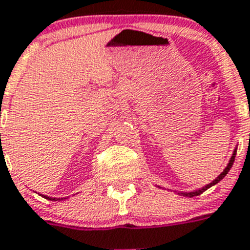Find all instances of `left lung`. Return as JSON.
<instances>
[{
  "label": "left lung",
  "mask_w": 250,
  "mask_h": 250,
  "mask_svg": "<svg viewBox=\"0 0 250 250\" xmlns=\"http://www.w3.org/2000/svg\"><path fill=\"white\" fill-rule=\"evenodd\" d=\"M235 154H237V147H235V148H234V150H233V154H231L230 159H229L228 164H227V167L224 168V169H223V172L220 173V174L218 175L217 178H215L214 181L210 182V183L206 184V186L202 187V188H198V189L190 190V192H181V190H179V192H178V190H174V192L177 193V194H178V195H182V197H189V198L195 197V195L202 194V193H203L204 190H207V189H208V188H210V187H213V186H215V184H217V183H219V182L222 181V179H223L227 174H228V172H229V170H230L231 166H233V163H234ZM157 187H159V188H162L161 186H157Z\"/></svg>",
  "instance_id": "8db88e82"
}]
</instances>
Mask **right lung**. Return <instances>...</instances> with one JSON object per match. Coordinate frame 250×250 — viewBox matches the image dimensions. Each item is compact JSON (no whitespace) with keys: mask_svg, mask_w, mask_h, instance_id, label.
Segmentation results:
<instances>
[{"mask_svg":"<svg viewBox=\"0 0 250 250\" xmlns=\"http://www.w3.org/2000/svg\"><path fill=\"white\" fill-rule=\"evenodd\" d=\"M41 195V197H43V198H46V199H48V201H53V202H56V201H63V199H67V198H53V197H47V195H43V194H40Z\"/></svg>","mask_w":250,"mask_h":250,"instance_id":"1","label":"right lung"}]
</instances>
